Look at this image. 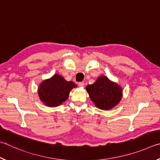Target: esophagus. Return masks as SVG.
<instances>
[{
	"instance_id": "obj_1",
	"label": "esophagus",
	"mask_w": 160,
	"mask_h": 160,
	"mask_svg": "<svg viewBox=\"0 0 160 160\" xmlns=\"http://www.w3.org/2000/svg\"><path fill=\"white\" fill-rule=\"evenodd\" d=\"M78 86H79V87H83V86H84V83H83V82H78Z\"/></svg>"
}]
</instances>
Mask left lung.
<instances>
[{
    "label": "left lung",
    "instance_id": "obj_1",
    "mask_svg": "<svg viewBox=\"0 0 160 160\" xmlns=\"http://www.w3.org/2000/svg\"><path fill=\"white\" fill-rule=\"evenodd\" d=\"M97 108L102 110H110L118 104L122 97L120 86L112 82L106 77H100L91 85L86 88Z\"/></svg>",
    "mask_w": 160,
    "mask_h": 160
}]
</instances>
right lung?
I'll return each instance as SVG.
<instances>
[{
	"mask_svg": "<svg viewBox=\"0 0 160 160\" xmlns=\"http://www.w3.org/2000/svg\"><path fill=\"white\" fill-rule=\"evenodd\" d=\"M76 85L67 82L60 75L55 74L50 79L43 81L38 88V96L42 102L49 107H57L67 99L70 91Z\"/></svg>",
	"mask_w": 160,
	"mask_h": 160,
	"instance_id": "right-lung-1",
	"label": "right lung"
}]
</instances>
